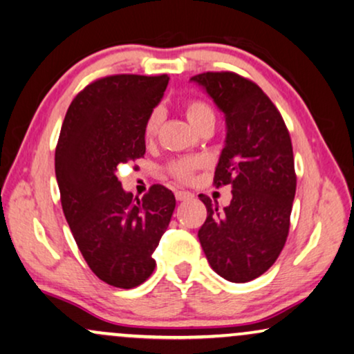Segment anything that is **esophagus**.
Returning <instances> with one entry per match:
<instances>
[{"label": "esophagus", "mask_w": 354, "mask_h": 354, "mask_svg": "<svg viewBox=\"0 0 354 354\" xmlns=\"http://www.w3.org/2000/svg\"><path fill=\"white\" fill-rule=\"evenodd\" d=\"M174 197H176V201H187L191 199L192 194L189 191H176L174 192Z\"/></svg>", "instance_id": "34e87169"}]
</instances>
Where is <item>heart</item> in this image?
<instances>
[{
  "instance_id": "b5f03b06",
  "label": "heart",
  "mask_w": 354,
  "mask_h": 354,
  "mask_svg": "<svg viewBox=\"0 0 354 354\" xmlns=\"http://www.w3.org/2000/svg\"><path fill=\"white\" fill-rule=\"evenodd\" d=\"M186 116L191 124L196 126L197 122L205 120V118L214 116V111H212V108L207 105V103L192 100L186 105ZM158 124H160V111L153 110L147 116V120H145V124H144L145 139H152L153 136L157 134ZM199 165L201 162L197 158H181L169 165V173H171L174 178H178V180H189L192 173H194V169L199 168Z\"/></svg>"
}]
</instances>
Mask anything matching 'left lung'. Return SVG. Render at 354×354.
Listing matches in <instances>:
<instances>
[{"label":"left lung","mask_w":354,"mask_h":354,"mask_svg":"<svg viewBox=\"0 0 354 354\" xmlns=\"http://www.w3.org/2000/svg\"><path fill=\"white\" fill-rule=\"evenodd\" d=\"M199 84L226 122L216 186H232L223 210L201 194L207 218L201 246L210 267L233 283H246L273 266L286 243L296 192L293 147L283 118L262 88L234 73H204Z\"/></svg>","instance_id":"1"}]
</instances>
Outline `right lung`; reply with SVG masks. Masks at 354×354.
<instances>
[{
    "mask_svg": "<svg viewBox=\"0 0 354 354\" xmlns=\"http://www.w3.org/2000/svg\"><path fill=\"white\" fill-rule=\"evenodd\" d=\"M168 81L167 74L98 79L75 95L61 126L55 173L64 216L91 270L116 288L152 275V254L176 205L162 185L138 199L116 178L120 165L144 157L145 120Z\"/></svg>",
    "mask_w": 354,
    "mask_h": 354,
    "instance_id": "right-lung-1",
    "label": "right lung"
}]
</instances>
